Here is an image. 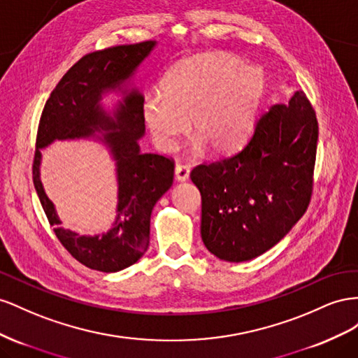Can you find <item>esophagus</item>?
Segmentation results:
<instances>
[{
  "label": "esophagus",
  "mask_w": 358,
  "mask_h": 358,
  "mask_svg": "<svg viewBox=\"0 0 358 358\" xmlns=\"http://www.w3.org/2000/svg\"><path fill=\"white\" fill-rule=\"evenodd\" d=\"M173 176H176V180L180 182L187 181L190 176V169L187 165H181V163H178L176 166V171H173Z\"/></svg>",
  "instance_id": "obj_1"
}]
</instances>
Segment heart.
Masks as SVG:
<instances>
[{
  "label": "heart",
  "mask_w": 358,
  "mask_h": 358,
  "mask_svg": "<svg viewBox=\"0 0 358 358\" xmlns=\"http://www.w3.org/2000/svg\"><path fill=\"white\" fill-rule=\"evenodd\" d=\"M262 94V76L241 59L208 54L178 61L163 79L162 94L145 97L142 115L155 144L172 151L187 130L192 148L227 155L246 141Z\"/></svg>",
  "instance_id": "1"
}]
</instances>
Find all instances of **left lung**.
Here are the masks:
<instances>
[{"label": "left lung", "instance_id": "left-lung-1", "mask_svg": "<svg viewBox=\"0 0 358 358\" xmlns=\"http://www.w3.org/2000/svg\"><path fill=\"white\" fill-rule=\"evenodd\" d=\"M316 142L315 110L295 91L255 122L237 155L192 171L208 252L228 262L250 261L287 236L309 206Z\"/></svg>", "mask_w": 358, "mask_h": 358}]
</instances>
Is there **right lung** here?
Instances as JSON below:
<instances>
[{
	"instance_id": "obj_1",
	"label": "right lung",
	"mask_w": 358,
	"mask_h": 358,
	"mask_svg": "<svg viewBox=\"0 0 358 358\" xmlns=\"http://www.w3.org/2000/svg\"><path fill=\"white\" fill-rule=\"evenodd\" d=\"M156 46V40H148L80 58L50 93L40 118L33 165L36 192L61 244L91 270L115 273L142 258L150 243L151 211L172 186L173 163L141 152L139 147L145 135L144 94L134 85V76ZM109 92L122 96L110 111L101 101ZM79 138L101 141L116 163V217L106 233L94 236L59 227L56 209L39 180L41 150L55 140Z\"/></svg>"
}]
</instances>
